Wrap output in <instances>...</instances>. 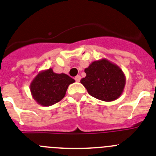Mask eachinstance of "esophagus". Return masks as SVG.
Returning a JSON list of instances; mask_svg holds the SVG:
<instances>
[{"label": "esophagus", "instance_id": "34e87169", "mask_svg": "<svg viewBox=\"0 0 156 156\" xmlns=\"http://www.w3.org/2000/svg\"><path fill=\"white\" fill-rule=\"evenodd\" d=\"M74 79H75V81H76V82H80V80H81V76H80V75H77L76 77H75V78H74Z\"/></svg>", "mask_w": 156, "mask_h": 156}]
</instances>
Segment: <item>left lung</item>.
<instances>
[{"mask_svg":"<svg viewBox=\"0 0 156 156\" xmlns=\"http://www.w3.org/2000/svg\"><path fill=\"white\" fill-rule=\"evenodd\" d=\"M86 76L81 83L89 95L106 102L115 101L122 93L126 76L122 69L107 59L93 61L85 69Z\"/></svg>","mask_w":156,"mask_h":156,"instance_id":"1","label":"left lung"}]
</instances>
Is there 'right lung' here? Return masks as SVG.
Here are the masks:
<instances>
[{
  "instance_id": "obj_1",
  "label": "right lung",
  "mask_w": 156,
  "mask_h": 156,
  "mask_svg": "<svg viewBox=\"0 0 156 156\" xmlns=\"http://www.w3.org/2000/svg\"><path fill=\"white\" fill-rule=\"evenodd\" d=\"M75 82L66 74H56L52 68L41 70L30 85V89L36 102L48 107L56 104L65 97L70 84Z\"/></svg>"
}]
</instances>
